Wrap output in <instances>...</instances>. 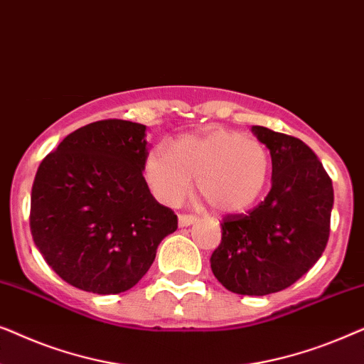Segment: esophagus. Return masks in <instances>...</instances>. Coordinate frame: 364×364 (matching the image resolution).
I'll return each mask as SVG.
<instances>
[{"mask_svg":"<svg viewBox=\"0 0 364 364\" xmlns=\"http://www.w3.org/2000/svg\"><path fill=\"white\" fill-rule=\"evenodd\" d=\"M193 222H197L196 215H187V213H182V215H178V225H181V227H188V225H192Z\"/></svg>","mask_w":364,"mask_h":364,"instance_id":"obj_1","label":"esophagus"}]
</instances>
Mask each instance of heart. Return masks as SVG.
<instances>
[{
    "mask_svg": "<svg viewBox=\"0 0 364 364\" xmlns=\"http://www.w3.org/2000/svg\"><path fill=\"white\" fill-rule=\"evenodd\" d=\"M270 173L265 144L227 129L181 136L171 149L152 147L144 162L149 187L162 203H181L196 177L198 193L223 213L252 207L265 192Z\"/></svg>",
    "mask_w": 364,
    "mask_h": 364,
    "instance_id": "heart-1",
    "label": "heart"
}]
</instances>
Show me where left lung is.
<instances>
[{
    "label": "left lung",
    "mask_w": 364,
    "mask_h": 364,
    "mask_svg": "<svg viewBox=\"0 0 364 364\" xmlns=\"http://www.w3.org/2000/svg\"><path fill=\"white\" fill-rule=\"evenodd\" d=\"M252 132L272 156V188L247 213L223 217L213 275L238 295L263 296L293 285L318 262L330 237L333 183L300 139L262 126Z\"/></svg>",
    "instance_id": "8db88e82"
}]
</instances>
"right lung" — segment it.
<instances>
[{
    "label": "right lung",
    "instance_id": "right-lung-1",
    "mask_svg": "<svg viewBox=\"0 0 364 364\" xmlns=\"http://www.w3.org/2000/svg\"><path fill=\"white\" fill-rule=\"evenodd\" d=\"M146 126L122 119L87 124L39 166L31 191L33 240L49 267L79 290L116 295L151 268L177 215L142 176Z\"/></svg>",
    "mask_w": 364,
    "mask_h": 364
}]
</instances>
